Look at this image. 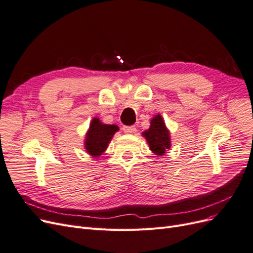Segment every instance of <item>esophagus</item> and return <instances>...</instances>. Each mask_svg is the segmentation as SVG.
I'll return each instance as SVG.
<instances>
[{
	"label": "esophagus",
	"instance_id": "34e87169",
	"mask_svg": "<svg viewBox=\"0 0 253 253\" xmlns=\"http://www.w3.org/2000/svg\"><path fill=\"white\" fill-rule=\"evenodd\" d=\"M124 132L125 133H126V134H134V133H136V127L134 126H124Z\"/></svg>",
	"mask_w": 253,
	"mask_h": 253
}]
</instances>
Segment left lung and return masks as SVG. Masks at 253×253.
<instances>
[{"instance_id": "obj_1", "label": "left lung", "mask_w": 253, "mask_h": 253, "mask_svg": "<svg viewBox=\"0 0 253 253\" xmlns=\"http://www.w3.org/2000/svg\"><path fill=\"white\" fill-rule=\"evenodd\" d=\"M142 136L147 140L150 150L156 156L165 155L171 149V135L167 127L165 120L160 114L155 115L151 119L150 127L142 132Z\"/></svg>"}]
</instances>
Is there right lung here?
Segmentation results:
<instances>
[{
	"instance_id": "add662e5",
	"label": "right lung",
	"mask_w": 253,
	"mask_h": 253,
	"mask_svg": "<svg viewBox=\"0 0 253 253\" xmlns=\"http://www.w3.org/2000/svg\"><path fill=\"white\" fill-rule=\"evenodd\" d=\"M118 131L119 127L116 125H105L98 117H94L84 138L85 152L91 157L99 158L108 149L113 136Z\"/></svg>"
}]
</instances>
